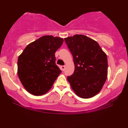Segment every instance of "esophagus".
Listing matches in <instances>:
<instances>
[{"label": "esophagus", "instance_id": "obj_1", "mask_svg": "<svg viewBox=\"0 0 128 128\" xmlns=\"http://www.w3.org/2000/svg\"><path fill=\"white\" fill-rule=\"evenodd\" d=\"M64 69H65V66H61V70H62V71L64 70Z\"/></svg>", "mask_w": 128, "mask_h": 128}]
</instances>
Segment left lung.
<instances>
[{
	"label": "left lung",
	"instance_id": "obj_1",
	"mask_svg": "<svg viewBox=\"0 0 128 128\" xmlns=\"http://www.w3.org/2000/svg\"><path fill=\"white\" fill-rule=\"evenodd\" d=\"M73 58L74 71L67 78L72 90L82 98H90L100 92L108 75V60L95 40L74 35L64 38Z\"/></svg>",
	"mask_w": 128,
	"mask_h": 128
}]
</instances>
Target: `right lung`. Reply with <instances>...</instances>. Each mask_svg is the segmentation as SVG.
I'll return each mask as SVG.
<instances>
[{
	"label": "right lung",
	"instance_id": "right-lung-1",
	"mask_svg": "<svg viewBox=\"0 0 128 128\" xmlns=\"http://www.w3.org/2000/svg\"><path fill=\"white\" fill-rule=\"evenodd\" d=\"M63 42L62 38L44 36L28 45L19 55L17 74L30 94L41 96L52 88L61 73L55 64V53Z\"/></svg>",
	"mask_w": 128,
	"mask_h": 128
}]
</instances>
